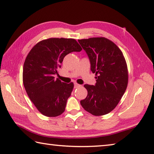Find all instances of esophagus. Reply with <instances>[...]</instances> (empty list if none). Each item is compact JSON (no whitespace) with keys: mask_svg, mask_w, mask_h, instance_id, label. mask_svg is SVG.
I'll list each match as a JSON object with an SVG mask.
<instances>
[{"mask_svg":"<svg viewBox=\"0 0 154 154\" xmlns=\"http://www.w3.org/2000/svg\"><path fill=\"white\" fill-rule=\"evenodd\" d=\"M80 86H81V85H79V84H78V83H76V82H75V83H74V88H78V87H80Z\"/></svg>","mask_w":154,"mask_h":154,"instance_id":"1","label":"esophagus"}]
</instances>
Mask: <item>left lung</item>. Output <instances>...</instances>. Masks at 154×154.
I'll return each mask as SVG.
<instances>
[{"label": "left lung", "mask_w": 154, "mask_h": 154, "mask_svg": "<svg viewBox=\"0 0 154 154\" xmlns=\"http://www.w3.org/2000/svg\"><path fill=\"white\" fill-rule=\"evenodd\" d=\"M95 73V86L85 85L87 96L80 101L86 111L96 116L112 112L122 99L127 88V64L119 47L105 37L79 40Z\"/></svg>", "instance_id": "8db88e82"}]
</instances>
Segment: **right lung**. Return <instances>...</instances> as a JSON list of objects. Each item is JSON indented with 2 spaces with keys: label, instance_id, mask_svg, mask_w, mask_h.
Returning a JSON list of instances; mask_svg holds the SVG:
<instances>
[{
  "label": "right lung",
  "instance_id": "add662e5",
  "mask_svg": "<svg viewBox=\"0 0 154 154\" xmlns=\"http://www.w3.org/2000/svg\"><path fill=\"white\" fill-rule=\"evenodd\" d=\"M82 48L73 38H51L35 45L27 55L23 68V83L37 109L48 117L63 114L74 83L61 82L54 75L65 56Z\"/></svg>",
  "mask_w": 154,
  "mask_h": 154
}]
</instances>
